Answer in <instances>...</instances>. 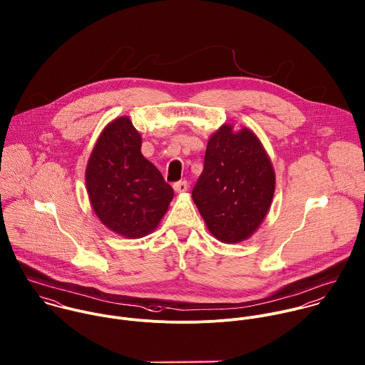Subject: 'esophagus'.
Masks as SVG:
<instances>
[{
	"label": "esophagus",
	"instance_id": "esophagus-1",
	"mask_svg": "<svg viewBox=\"0 0 365 365\" xmlns=\"http://www.w3.org/2000/svg\"><path fill=\"white\" fill-rule=\"evenodd\" d=\"M173 189H175L176 193H185V192H187V189H189V183H187L186 180L176 182V183L173 185Z\"/></svg>",
	"mask_w": 365,
	"mask_h": 365
}]
</instances>
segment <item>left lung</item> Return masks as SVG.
I'll use <instances>...</instances> for the list:
<instances>
[{
  "label": "left lung",
  "instance_id": "left-lung-1",
  "mask_svg": "<svg viewBox=\"0 0 365 365\" xmlns=\"http://www.w3.org/2000/svg\"><path fill=\"white\" fill-rule=\"evenodd\" d=\"M276 186L270 158L247 128L222 125L209 139L192 197L209 232L223 243L249 239L264 220Z\"/></svg>",
  "mask_w": 365,
  "mask_h": 365
}]
</instances>
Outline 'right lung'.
I'll return each mask as SVG.
<instances>
[{
  "label": "right lung",
  "mask_w": 365,
  "mask_h": 365,
  "mask_svg": "<svg viewBox=\"0 0 365 365\" xmlns=\"http://www.w3.org/2000/svg\"><path fill=\"white\" fill-rule=\"evenodd\" d=\"M142 138L128 116L105 126L89 156L85 183L99 220L112 232L139 239L166 213L173 189L140 152Z\"/></svg>",
  "instance_id": "add662e5"
}]
</instances>
